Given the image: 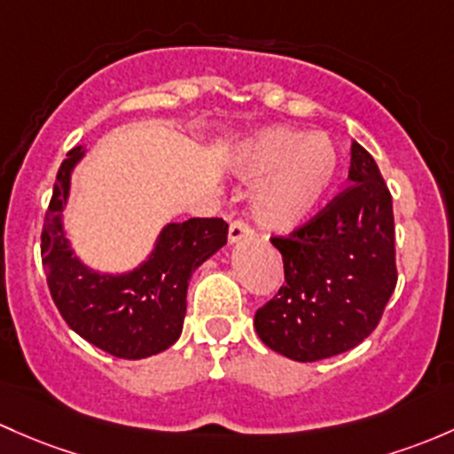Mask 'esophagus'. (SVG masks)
Returning <instances> with one entry per match:
<instances>
[{"mask_svg": "<svg viewBox=\"0 0 454 454\" xmlns=\"http://www.w3.org/2000/svg\"><path fill=\"white\" fill-rule=\"evenodd\" d=\"M252 228L247 226L246 222H241V219H235V222L231 223V228H228V243H239V241H246V239H252Z\"/></svg>", "mask_w": 454, "mask_h": 454, "instance_id": "34e87169", "label": "esophagus"}]
</instances>
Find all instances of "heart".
<instances>
[{"label": "heart", "instance_id": "obj_1", "mask_svg": "<svg viewBox=\"0 0 454 454\" xmlns=\"http://www.w3.org/2000/svg\"><path fill=\"white\" fill-rule=\"evenodd\" d=\"M235 163L243 178H261L252 195L254 222L287 232L307 222L335 189L341 154L326 132L274 126L246 137Z\"/></svg>", "mask_w": 454, "mask_h": 454}]
</instances>
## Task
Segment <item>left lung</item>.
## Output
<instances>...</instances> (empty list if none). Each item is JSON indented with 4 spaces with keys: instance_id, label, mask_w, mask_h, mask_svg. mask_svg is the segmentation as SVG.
<instances>
[{
    "instance_id": "1",
    "label": "left lung",
    "mask_w": 454,
    "mask_h": 454,
    "mask_svg": "<svg viewBox=\"0 0 454 454\" xmlns=\"http://www.w3.org/2000/svg\"><path fill=\"white\" fill-rule=\"evenodd\" d=\"M350 187L289 237H274L285 285L254 315L256 335L287 359L322 361L359 346L395 289L391 193L370 152L352 141Z\"/></svg>"
}]
</instances>
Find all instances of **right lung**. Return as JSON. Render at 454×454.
Segmentation results:
<instances>
[{"instance_id":"add662e5","label":"right lung","mask_w":454,"mask_h":454,"mask_svg":"<svg viewBox=\"0 0 454 454\" xmlns=\"http://www.w3.org/2000/svg\"><path fill=\"white\" fill-rule=\"evenodd\" d=\"M78 145L56 176L41 232V259L54 304L71 331L119 359H145L178 341L193 271L226 246L228 223L193 217L167 223L150 256L121 274L90 270L74 256L63 226L71 174L84 159Z\"/></svg>"}]
</instances>
